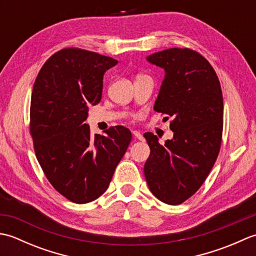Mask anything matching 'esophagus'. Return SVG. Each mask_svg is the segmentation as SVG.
<instances>
[{
	"label": "esophagus",
	"mask_w": 256,
	"mask_h": 256,
	"mask_svg": "<svg viewBox=\"0 0 256 256\" xmlns=\"http://www.w3.org/2000/svg\"><path fill=\"white\" fill-rule=\"evenodd\" d=\"M132 134L134 135L135 138H138V140H144L143 134L140 133L138 131H132Z\"/></svg>",
	"instance_id": "34e87169"
}]
</instances>
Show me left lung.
<instances>
[{
  "mask_svg": "<svg viewBox=\"0 0 256 256\" xmlns=\"http://www.w3.org/2000/svg\"><path fill=\"white\" fill-rule=\"evenodd\" d=\"M165 70L154 110L172 118L164 145L144 134L150 148L145 179L157 199L180 204L197 192L218 157L224 128V98L209 62L188 48H170L146 57Z\"/></svg>",
  "mask_w": 256,
  "mask_h": 256,
  "instance_id": "1",
  "label": "left lung"
}]
</instances>
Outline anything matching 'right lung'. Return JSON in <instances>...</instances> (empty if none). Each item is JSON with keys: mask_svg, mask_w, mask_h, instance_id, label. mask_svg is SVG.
<instances>
[{"mask_svg": "<svg viewBox=\"0 0 256 256\" xmlns=\"http://www.w3.org/2000/svg\"><path fill=\"white\" fill-rule=\"evenodd\" d=\"M118 60L64 48L44 64L30 101V134L38 162L59 194L74 204L94 201L108 189L132 140L116 125L91 136L84 121L100 102L103 76Z\"/></svg>", "mask_w": 256, "mask_h": 256, "instance_id": "add662e5", "label": "right lung"}]
</instances>
